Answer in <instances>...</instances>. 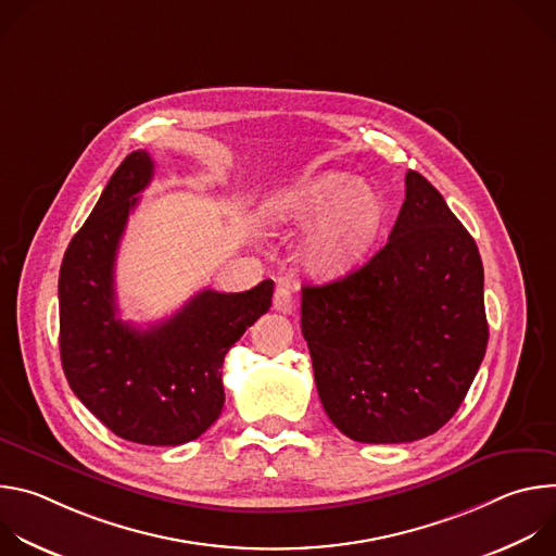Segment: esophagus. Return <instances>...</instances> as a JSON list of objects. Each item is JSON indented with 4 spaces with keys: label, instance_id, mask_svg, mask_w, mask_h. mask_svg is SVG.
<instances>
[{
    "label": "esophagus",
    "instance_id": "esophagus-1",
    "mask_svg": "<svg viewBox=\"0 0 556 556\" xmlns=\"http://www.w3.org/2000/svg\"><path fill=\"white\" fill-rule=\"evenodd\" d=\"M273 307L281 314H292L294 309V299H292V290L286 283H279L275 294H273Z\"/></svg>",
    "mask_w": 556,
    "mask_h": 556
}]
</instances>
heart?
Segmentation results:
<instances>
[{
  "instance_id": "obj_1",
  "label": "heart",
  "mask_w": 556,
  "mask_h": 556,
  "mask_svg": "<svg viewBox=\"0 0 556 556\" xmlns=\"http://www.w3.org/2000/svg\"><path fill=\"white\" fill-rule=\"evenodd\" d=\"M275 224L324 220L307 235L301 257L309 273L339 277L371 247L382 208L371 185L345 172H326L275 193L266 206Z\"/></svg>"
}]
</instances>
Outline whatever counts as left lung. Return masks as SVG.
<instances>
[{
    "mask_svg": "<svg viewBox=\"0 0 556 556\" xmlns=\"http://www.w3.org/2000/svg\"><path fill=\"white\" fill-rule=\"evenodd\" d=\"M387 244L358 270L303 286L316 391L356 442L435 433L459 409L489 343L482 257L440 191L407 172Z\"/></svg>",
    "mask_w": 556,
    "mask_h": 556,
    "instance_id": "left-lung-1",
    "label": "left lung"
}]
</instances>
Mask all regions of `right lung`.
<instances>
[{
	"mask_svg": "<svg viewBox=\"0 0 556 556\" xmlns=\"http://www.w3.org/2000/svg\"><path fill=\"white\" fill-rule=\"evenodd\" d=\"M153 161L131 151L63 255L59 350L65 378L112 433L149 446L200 438L222 414L226 352L268 312L270 279L247 292L202 290L147 330L118 316L114 264Z\"/></svg>",
	"mask_w": 556,
	"mask_h": 556,
	"instance_id": "right-lung-1",
	"label": "right lung"
}]
</instances>
